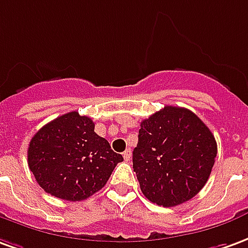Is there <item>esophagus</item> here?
I'll return each mask as SVG.
<instances>
[{
	"instance_id": "esophagus-1",
	"label": "esophagus",
	"mask_w": 248,
	"mask_h": 248,
	"mask_svg": "<svg viewBox=\"0 0 248 248\" xmlns=\"http://www.w3.org/2000/svg\"><path fill=\"white\" fill-rule=\"evenodd\" d=\"M123 156H124V159L128 162V160L131 159V150H129V148H128V150H125V151L123 153Z\"/></svg>"
}]
</instances>
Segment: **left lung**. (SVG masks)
I'll list each match as a JSON object with an SVG mask.
<instances>
[{"mask_svg": "<svg viewBox=\"0 0 248 248\" xmlns=\"http://www.w3.org/2000/svg\"><path fill=\"white\" fill-rule=\"evenodd\" d=\"M217 144L211 129L186 108L165 107L140 123L134 171L154 204L189 201L211 175Z\"/></svg>", "mask_w": 248, "mask_h": 248, "instance_id": "1", "label": "left lung"}]
</instances>
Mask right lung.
<instances>
[{
    "label": "right lung",
    "instance_id": "obj_1",
    "mask_svg": "<svg viewBox=\"0 0 248 248\" xmlns=\"http://www.w3.org/2000/svg\"><path fill=\"white\" fill-rule=\"evenodd\" d=\"M121 160L108 140L95 134L93 120L78 112L49 121L28 147V166L36 182L66 201H82L101 190Z\"/></svg>",
    "mask_w": 248,
    "mask_h": 248
}]
</instances>
